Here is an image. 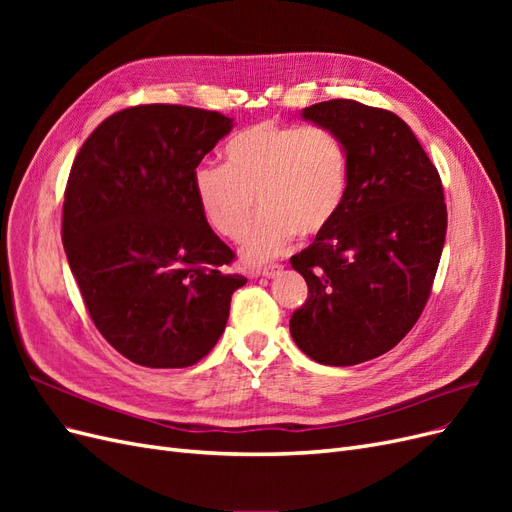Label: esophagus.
<instances>
[{
    "instance_id": "34e87169",
    "label": "esophagus",
    "mask_w": 512,
    "mask_h": 512,
    "mask_svg": "<svg viewBox=\"0 0 512 512\" xmlns=\"http://www.w3.org/2000/svg\"><path fill=\"white\" fill-rule=\"evenodd\" d=\"M284 271V267L280 265V262H271V265H267V267H260V269H256V275H262V277H275V275H280Z\"/></svg>"
}]
</instances>
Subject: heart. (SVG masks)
<instances>
[{"mask_svg": "<svg viewBox=\"0 0 512 512\" xmlns=\"http://www.w3.org/2000/svg\"><path fill=\"white\" fill-rule=\"evenodd\" d=\"M228 164L200 162L192 185L200 213L213 232L237 239L241 252L260 262L284 252L299 235L316 239L342 213L350 164L342 138L331 128L260 121L226 147Z\"/></svg>", "mask_w": 512, "mask_h": 512, "instance_id": "b5f03b06", "label": "heart"}]
</instances>
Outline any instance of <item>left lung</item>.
Masks as SVG:
<instances>
[{"mask_svg":"<svg viewBox=\"0 0 512 512\" xmlns=\"http://www.w3.org/2000/svg\"><path fill=\"white\" fill-rule=\"evenodd\" d=\"M301 115L342 138L350 188L333 226L290 258L307 282L290 333L316 363H365L395 348L427 305L446 237L440 173L386 108L329 100Z\"/></svg>","mask_w":512,"mask_h":512,"instance_id":"left-lung-1","label":"left lung"}]
</instances>
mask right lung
<instances>
[{
    "label": "right lung",
    "mask_w": 512,
    "mask_h": 512,
    "mask_svg": "<svg viewBox=\"0 0 512 512\" xmlns=\"http://www.w3.org/2000/svg\"><path fill=\"white\" fill-rule=\"evenodd\" d=\"M232 119L181 104L106 117L76 153L61 241L87 312L119 354L143 367H190L224 333L247 280L200 213L192 175Z\"/></svg>",
    "instance_id": "add662e5"
}]
</instances>
